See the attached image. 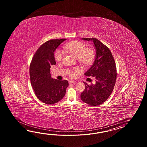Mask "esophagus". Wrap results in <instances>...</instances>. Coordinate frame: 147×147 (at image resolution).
Instances as JSON below:
<instances>
[{
  "mask_svg": "<svg viewBox=\"0 0 147 147\" xmlns=\"http://www.w3.org/2000/svg\"><path fill=\"white\" fill-rule=\"evenodd\" d=\"M76 82H77V81H75V80H69V84H71V83H76Z\"/></svg>",
  "mask_w": 147,
  "mask_h": 147,
  "instance_id": "esophagus-1",
  "label": "esophagus"
}]
</instances>
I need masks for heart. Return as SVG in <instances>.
Wrapping results in <instances>:
<instances>
[{
  "mask_svg": "<svg viewBox=\"0 0 147 147\" xmlns=\"http://www.w3.org/2000/svg\"><path fill=\"white\" fill-rule=\"evenodd\" d=\"M65 50L72 53L78 58V59L81 65L88 66L91 65L94 62L95 57V51L94 49L87 48L85 44L78 41H72L63 45ZM65 53L60 49H57L55 53V58L57 61H60L63 59ZM79 70L76 68L74 72H70L69 75L71 77H75L76 73H78Z\"/></svg>",
  "mask_w": 147,
  "mask_h": 147,
  "instance_id": "heart-1",
  "label": "heart"
}]
</instances>
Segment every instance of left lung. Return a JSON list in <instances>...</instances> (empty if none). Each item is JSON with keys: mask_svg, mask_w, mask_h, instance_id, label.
<instances>
[{"mask_svg": "<svg viewBox=\"0 0 147 147\" xmlns=\"http://www.w3.org/2000/svg\"><path fill=\"white\" fill-rule=\"evenodd\" d=\"M92 41L96 50L92 65L85 72L87 76L95 78L96 84L88 85L81 94L82 101L91 106H99L103 103L112 93L117 78L116 63L109 49L95 38H82Z\"/></svg>", "mask_w": 147, "mask_h": 147, "instance_id": "1", "label": "left lung"}]
</instances>
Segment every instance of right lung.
Returning a JSON list of instances; mask_svg holds the SVG:
<instances>
[{"label":"right lung","mask_w":147,"mask_h":147,"mask_svg":"<svg viewBox=\"0 0 147 147\" xmlns=\"http://www.w3.org/2000/svg\"><path fill=\"white\" fill-rule=\"evenodd\" d=\"M66 39H51L39 47L31 60L29 68L32 87L38 99L48 105L61 100L68 87L67 80L51 78L50 68L56 64L54 52Z\"/></svg>","instance_id":"add662e5"}]
</instances>
